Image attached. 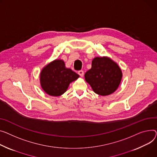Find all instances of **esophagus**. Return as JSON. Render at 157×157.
<instances>
[{
    "mask_svg": "<svg viewBox=\"0 0 157 157\" xmlns=\"http://www.w3.org/2000/svg\"><path fill=\"white\" fill-rule=\"evenodd\" d=\"M78 74H79V75L80 76L82 77V76H83V75H84V71H82V70L79 71H78Z\"/></svg>",
    "mask_w": 157,
    "mask_h": 157,
    "instance_id": "34e87169",
    "label": "esophagus"
}]
</instances>
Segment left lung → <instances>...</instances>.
Instances as JSON below:
<instances>
[{"label": "left lung", "mask_w": 157, "mask_h": 157, "mask_svg": "<svg viewBox=\"0 0 157 157\" xmlns=\"http://www.w3.org/2000/svg\"><path fill=\"white\" fill-rule=\"evenodd\" d=\"M122 76L116 62L107 57H96L92 60L91 68L85 73V78L94 92L106 96L117 90Z\"/></svg>", "instance_id": "1"}]
</instances>
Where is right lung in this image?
<instances>
[{
  "label": "right lung",
  "instance_id": "add662e5",
  "mask_svg": "<svg viewBox=\"0 0 157 157\" xmlns=\"http://www.w3.org/2000/svg\"><path fill=\"white\" fill-rule=\"evenodd\" d=\"M79 75L65 66L62 60L53 61L41 71L40 82L43 90L51 96H60L65 93L70 83Z\"/></svg>",
  "mask_w": 157,
  "mask_h": 157
}]
</instances>
